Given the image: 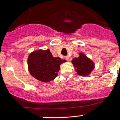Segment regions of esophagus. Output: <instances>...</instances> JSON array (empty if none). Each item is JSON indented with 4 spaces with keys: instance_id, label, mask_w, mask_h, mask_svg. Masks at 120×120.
<instances>
[{
    "instance_id": "34e87169",
    "label": "esophagus",
    "mask_w": 120,
    "mask_h": 120,
    "mask_svg": "<svg viewBox=\"0 0 120 120\" xmlns=\"http://www.w3.org/2000/svg\"><path fill=\"white\" fill-rule=\"evenodd\" d=\"M65 59L67 60H68V61H69V57L68 56H65Z\"/></svg>"
}]
</instances>
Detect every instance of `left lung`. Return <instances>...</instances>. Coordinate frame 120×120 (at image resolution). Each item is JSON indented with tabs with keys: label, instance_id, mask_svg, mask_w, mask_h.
<instances>
[{
	"label": "left lung",
	"instance_id": "8db88e82",
	"mask_svg": "<svg viewBox=\"0 0 120 120\" xmlns=\"http://www.w3.org/2000/svg\"><path fill=\"white\" fill-rule=\"evenodd\" d=\"M75 71L78 75L86 76L94 68V64L83 53H79L78 57H74L72 61Z\"/></svg>",
	"mask_w": 120,
	"mask_h": 120
}]
</instances>
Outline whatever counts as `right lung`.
<instances>
[{"label":"right lung","mask_w":120,"mask_h":120,"mask_svg":"<svg viewBox=\"0 0 120 120\" xmlns=\"http://www.w3.org/2000/svg\"><path fill=\"white\" fill-rule=\"evenodd\" d=\"M65 61L54 57L49 49L38 50L30 54L27 59L30 73L35 79L43 82L53 80L57 76L60 65Z\"/></svg>","instance_id":"add662e5"}]
</instances>
